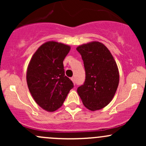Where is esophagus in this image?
<instances>
[{"label":"esophagus","mask_w":146,"mask_h":146,"mask_svg":"<svg viewBox=\"0 0 146 146\" xmlns=\"http://www.w3.org/2000/svg\"><path fill=\"white\" fill-rule=\"evenodd\" d=\"M71 80L73 81V82L74 83V84H75V78H73H73H71Z\"/></svg>","instance_id":"esophagus-1"}]
</instances>
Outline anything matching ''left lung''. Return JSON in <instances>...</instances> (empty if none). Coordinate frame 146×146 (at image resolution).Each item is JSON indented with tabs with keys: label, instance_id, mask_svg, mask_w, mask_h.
I'll return each instance as SVG.
<instances>
[{
	"label": "left lung",
	"instance_id": "left-lung-1",
	"mask_svg": "<svg viewBox=\"0 0 146 146\" xmlns=\"http://www.w3.org/2000/svg\"><path fill=\"white\" fill-rule=\"evenodd\" d=\"M86 73L84 84L77 90L83 104L90 110L104 108L111 102L119 81L118 68L108 48L99 42L77 47Z\"/></svg>",
	"mask_w": 146,
	"mask_h": 146
}]
</instances>
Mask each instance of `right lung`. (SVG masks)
Returning a JSON list of instances; mask_svg holds the SVG:
<instances>
[{
  "label": "right lung",
  "instance_id": "1",
  "mask_svg": "<svg viewBox=\"0 0 146 146\" xmlns=\"http://www.w3.org/2000/svg\"><path fill=\"white\" fill-rule=\"evenodd\" d=\"M69 46L49 41L41 45L31 58L27 71L28 88L35 102L48 112L63 104L73 83L64 74L63 61Z\"/></svg>",
  "mask_w": 146,
  "mask_h": 146
}]
</instances>
